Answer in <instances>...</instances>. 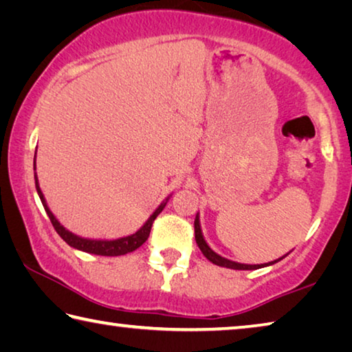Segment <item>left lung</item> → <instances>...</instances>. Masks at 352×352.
I'll return each instance as SVG.
<instances>
[{"mask_svg": "<svg viewBox=\"0 0 352 352\" xmlns=\"http://www.w3.org/2000/svg\"><path fill=\"white\" fill-rule=\"evenodd\" d=\"M194 230H195V242H197L200 252L204 253L205 258H206L208 261H211L212 264H216V265H219V267H226V269H233V270H256V269H262V267L272 265V264H275V262L284 259L285 256H287V254L290 253V252H289L287 254H284L283 258H279V259H276V261H272V262H269V264H254V265H253V264H241V262L230 261V259L223 258V256L217 254L210 245H208L206 241H205V237H204V233H201V228H200V217H199V212H197V216H195V220H194Z\"/></svg>", "mask_w": 352, "mask_h": 352, "instance_id": "left-lung-1", "label": "left lung"}]
</instances>
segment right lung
<instances>
[{"label": "right lung", "instance_id": "obj_1", "mask_svg": "<svg viewBox=\"0 0 352 352\" xmlns=\"http://www.w3.org/2000/svg\"><path fill=\"white\" fill-rule=\"evenodd\" d=\"M35 157H37V151H35V155H34L35 189H37V194H38V197L41 200V204H43V208H45V211L47 214V217H50L52 226H54V230L57 231V234L60 236L69 247H73L76 250H80V252H85V253L99 254V256H122V254H127L130 252H135L136 248H140L142 243L147 241L148 234H151V228H152L153 220L157 219L158 214L164 210L166 204H168V200L170 199V195H172L170 194L168 199H164L162 204H160L157 210H155L151 214V217L146 220V223L142 225L141 228L133 234L118 237V239H90V237H82V236H77L74 233H71L69 230L65 228V226L56 219L54 214H52V211L50 210V206H47L45 195L40 189L37 172H35Z\"/></svg>", "mask_w": 352, "mask_h": 352}]
</instances>
